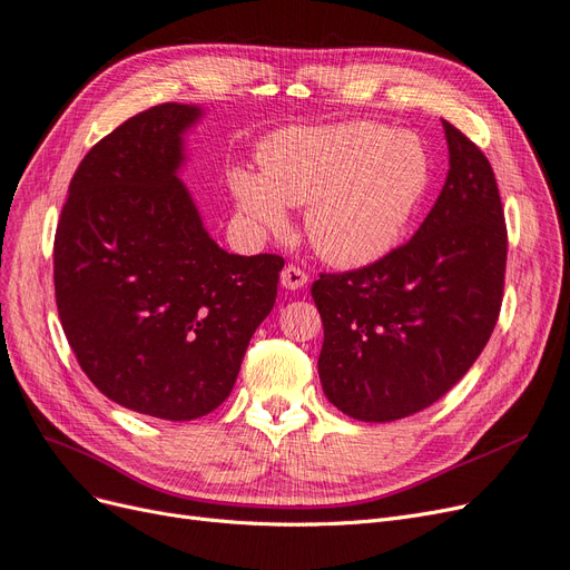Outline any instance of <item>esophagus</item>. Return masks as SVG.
Masks as SVG:
<instances>
[{
	"label": "esophagus",
	"mask_w": 570,
	"mask_h": 570,
	"mask_svg": "<svg viewBox=\"0 0 570 570\" xmlns=\"http://www.w3.org/2000/svg\"><path fill=\"white\" fill-rule=\"evenodd\" d=\"M282 284H284L286 288H291V291L303 288V286L307 284V272L301 269V267H296V265H286V267L282 269Z\"/></svg>",
	"instance_id": "obj_1"
}]
</instances>
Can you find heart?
I'll return each mask as SVG.
<instances>
[{
	"label": "heart",
	"instance_id": "1",
	"mask_svg": "<svg viewBox=\"0 0 570 570\" xmlns=\"http://www.w3.org/2000/svg\"><path fill=\"white\" fill-rule=\"evenodd\" d=\"M263 174L229 168L227 183L244 218L282 232L286 204L307 206L305 229L322 258L366 265L402 242L430 187L423 142L371 121L288 129L261 155Z\"/></svg>",
	"mask_w": 570,
	"mask_h": 570
}]
</instances>
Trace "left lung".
Masks as SVG:
<instances>
[{
  "label": "left lung",
  "instance_id": "1",
  "mask_svg": "<svg viewBox=\"0 0 570 570\" xmlns=\"http://www.w3.org/2000/svg\"><path fill=\"white\" fill-rule=\"evenodd\" d=\"M449 176L415 235L371 265L322 272L320 377L328 402L364 423L432 406L495 328L508 225L491 161L444 119Z\"/></svg>",
  "mask_w": 570,
  "mask_h": 570
}]
</instances>
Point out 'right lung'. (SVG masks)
I'll return each instance as SVG.
<instances>
[{
  "label": "right lung",
  "mask_w": 570,
  "mask_h": 570,
  "mask_svg": "<svg viewBox=\"0 0 570 570\" xmlns=\"http://www.w3.org/2000/svg\"><path fill=\"white\" fill-rule=\"evenodd\" d=\"M199 115L161 102L98 140L53 239L58 317L81 371L115 404L176 423L225 402L284 267L204 229L176 176Z\"/></svg>",
  "instance_id": "1"
}]
</instances>
